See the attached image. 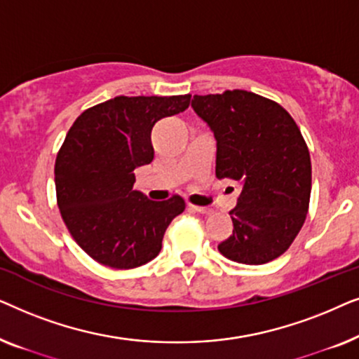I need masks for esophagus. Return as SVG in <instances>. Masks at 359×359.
Wrapping results in <instances>:
<instances>
[{"mask_svg":"<svg viewBox=\"0 0 359 359\" xmlns=\"http://www.w3.org/2000/svg\"><path fill=\"white\" fill-rule=\"evenodd\" d=\"M188 208H189V210H194V212H199V214H210V212H212V209H209V208H201V205L189 204Z\"/></svg>","mask_w":359,"mask_h":359,"instance_id":"esophagus-1","label":"esophagus"}]
</instances>
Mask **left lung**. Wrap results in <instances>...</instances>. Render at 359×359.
I'll use <instances>...</instances> for the list:
<instances>
[{
	"label": "left lung",
	"mask_w": 359,
	"mask_h": 359,
	"mask_svg": "<svg viewBox=\"0 0 359 359\" xmlns=\"http://www.w3.org/2000/svg\"><path fill=\"white\" fill-rule=\"evenodd\" d=\"M191 107L217 142L215 176L242 183L230 210L233 232L219 252L242 264L273 262L309 210L312 166L301 130L278 102L243 90L194 95Z\"/></svg>",
	"instance_id": "obj_1"
}]
</instances>
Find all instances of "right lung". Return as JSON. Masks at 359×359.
I'll use <instances>...</instances> for the list:
<instances>
[{"label":"right lung","instance_id":"obj_1","mask_svg":"<svg viewBox=\"0 0 359 359\" xmlns=\"http://www.w3.org/2000/svg\"><path fill=\"white\" fill-rule=\"evenodd\" d=\"M191 95L117 96L86 109L55 160L57 203L72 237L95 262L142 266L161 250L165 230L184 201H150L134 191V171L154 160L151 129L188 109Z\"/></svg>","mask_w":359,"mask_h":359}]
</instances>
